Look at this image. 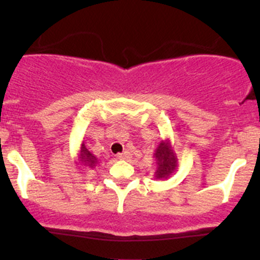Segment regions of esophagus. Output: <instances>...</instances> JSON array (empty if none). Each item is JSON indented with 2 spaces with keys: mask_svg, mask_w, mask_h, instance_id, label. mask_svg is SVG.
Masks as SVG:
<instances>
[{
  "mask_svg": "<svg viewBox=\"0 0 260 260\" xmlns=\"http://www.w3.org/2000/svg\"><path fill=\"white\" fill-rule=\"evenodd\" d=\"M131 156H132V154H131L129 151H124V152H122V153L117 154V157L119 159H129Z\"/></svg>",
  "mask_w": 260,
  "mask_h": 260,
  "instance_id": "1",
  "label": "esophagus"
}]
</instances>
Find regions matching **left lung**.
<instances>
[{"label": "left lung", "instance_id": "1", "mask_svg": "<svg viewBox=\"0 0 260 260\" xmlns=\"http://www.w3.org/2000/svg\"><path fill=\"white\" fill-rule=\"evenodd\" d=\"M154 164H156V172L154 179L164 180L169 179L177 167V157L172 149L170 140L161 141L153 154Z\"/></svg>", "mask_w": 260, "mask_h": 260}]
</instances>
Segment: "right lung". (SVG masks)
I'll list each match as a JSON object with an SVG mask.
<instances>
[{
  "label": "right lung",
  "instance_id": "1",
  "mask_svg": "<svg viewBox=\"0 0 260 260\" xmlns=\"http://www.w3.org/2000/svg\"><path fill=\"white\" fill-rule=\"evenodd\" d=\"M77 164L79 165V167L84 166L85 169H94L98 165V158L88 151V148H86L84 143H81Z\"/></svg>",
  "mask_w": 260,
  "mask_h": 260
}]
</instances>
